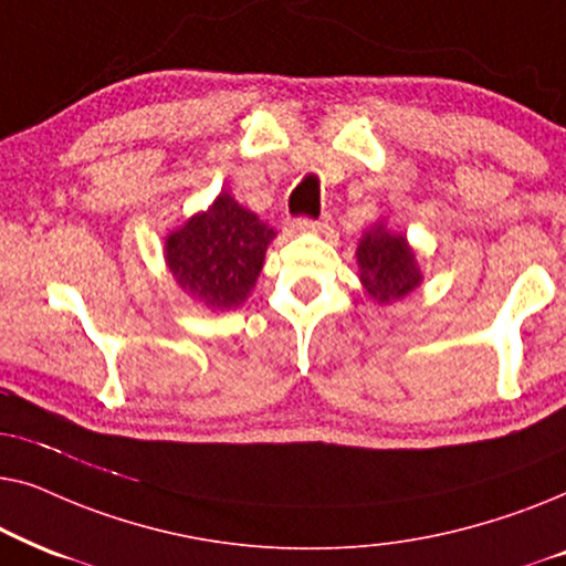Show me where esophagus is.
<instances>
[{
  "label": "esophagus",
  "instance_id": "esophagus-1",
  "mask_svg": "<svg viewBox=\"0 0 566 566\" xmlns=\"http://www.w3.org/2000/svg\"><path fill=\"white\" fill-rule=\"evenodd\" d=\"M327 223H329L327 213H324L322 219H306V216H301V219L293 221V227H296L298 231H322Z\"/></svg>",
  "mask_w": 566,
  "mask_h": 566
}]
</instances>
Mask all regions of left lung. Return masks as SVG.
Here are the masks:
<instances>
[{
  "mask_svg": "<svg viewBox=\"0 0 566 566\" xmlns=\"http://www.w3.org/2000/svg\"><path fill=\"white\" fill-rule=\"evenodd\" d=\"M358 265L363 285L378 304L405 298L422 281L407 239L391 234L384 227H376L360 239Z\"/></svg>",
  "mask_w": 566,
  "mask_h": 566,
  "instance_id": "1",
  "label": "left lung"
}]
</instances>
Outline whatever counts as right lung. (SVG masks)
I'll return each mask as SVG.
<instances>
[{"label":"right lung","mask_w":566,"mask_h":566,"mask_svg":"<svg viewBox=\"0 0 566 566\" xmlns=\"http://www.w3.org/2000/svg\"><path fill=\"white\" fill-rule=\"evenodd\" d=\"M275 231L221 192L211 211L192 216L167 239V265L185 293L223 312L252 291Z\"/></svg>","instance_id":"obj_1"}]
</instances>
